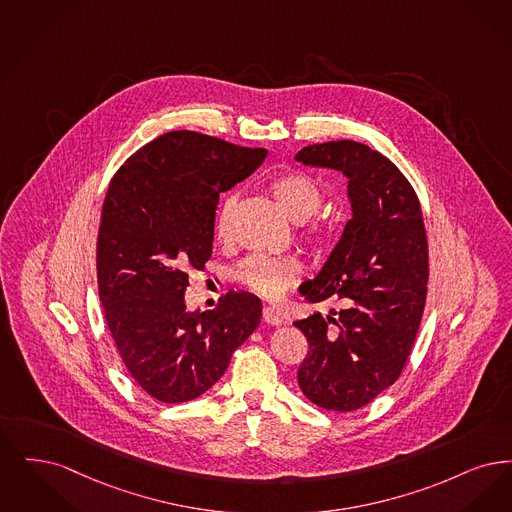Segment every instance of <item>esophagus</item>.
<instances>
[{
    "mask_svg": "<svg viewBox=\"0 0 512 512\" xmlns=\"http://www.w3.org/2000/svg\"><path fill=\"white\" fill-rule=\"evenodd\" d=\"M262 319H264V323H267V325H281V315L279 313L275 312L273 308H269V306H266L264 310H262Z\"/></svg>",
    "mask_w": 512,
    "mask_h": 512,
    "instance_id": "obj_1",
    "label": "esophagus"
}]
</instances>
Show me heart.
I'll list each match as a JSON object with an SVG mask.
<instances>
[{
    "label": "heart",
    "mask_w": 512,
    "mask_h": 512,
    "mask_svg": "<svg viewBox=\"0 0 512 512\" xmlns=\"http://www.w3.org/2000/svg\"><path fill=\"white\" fill-rule=\"evenodd\" d=\"M269 191L285 210L292 222L302 223L310 220L323 202V189L312 178L285 172L269 181ZM237 206V195H229L223 200L216 233L222 241L231 237L233 216ZM338 233V225L329 216H317L304 229V239L315 246H327L333 243ZM302 275V267L289 256H267L250 254L239 266L235 267L233 277L239 285L256 292L266 300H277L285 290L294 287Z\"/></svg>",
    "instance_id": "b5f03b06"
}]
</instances>
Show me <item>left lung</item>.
Listing matches in <instances>:
<instances>
[{"instance_id":"1","label":"left lung","mask_w":512,"mask_h":512,"mask_svg":"<svg viewBox=\"0 0 512 512\" xmlns=\"http://www.w3.org/2000/svg\"><path fill=\"white\" fill-rule=\"evenodd\" d=\"M296 160L340 170L354 210L321 273L300 287L308 302L338 298L342 308L334 318L294 321L310 348L298 384L323 409L356 411L400 378L419 333L428 285L423 210L398 166L363 143H315Z\"/></svg>"}]
</instances>
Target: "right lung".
I'll use <instances>...</instances> for the list:
<instances>
[{"mask_svg": "<svg viewBox=\"0 0 512 512\" xmlns=\"http://www.w3.org/2000/svg\"><path fill=\"white\" fill-rule=\"evenodd\" d=\"M220 137L168 132L112 176L97 235V287L116 350L137 386L162 403L210 390L260 325L262 302L227 292L187 312L189 271L212 256L220 193L266 158Z\"/></svg>", "mask_w": 512, "mask_h": 512, "instance_id": "1", "label": "right lung"}]
</instances>
